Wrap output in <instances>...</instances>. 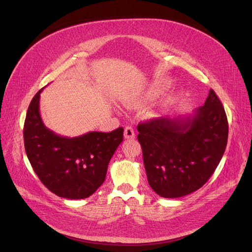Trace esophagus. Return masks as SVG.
I'll return each mask as SVG.
<instances>
[{"mask_svg": "<svg viewBox=\"0 0 252 252\" xmlns=\"http://www.w3.org/2000/svg\"><path fill=\"white\" fill-rule=\"evenodd\" d=\"M124 136L125 138L127 139H130V138H134L135 137V131L134 129L131 127V126H127L124 130Z\"/></svg>", "mask_w": 252, "mask_h": 252, "instance_id": "1", "label": "esophagus"}]
</instances>
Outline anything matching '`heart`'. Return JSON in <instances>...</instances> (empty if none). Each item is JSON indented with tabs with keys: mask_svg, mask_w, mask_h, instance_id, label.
<instances>
[{
	"mask_svg": "<svg viewBox=\"0 0 252 252\" xmlns=\"http://www.w3.org/2000/svg\"><path fill=\"white\" fill-rule=\"evenodd\" d=\"M168 88V83L166 80H159V82L155 83L153 88L151 89V91L149 93L150 96H156L160 93H162L163 91ZM128 104H131V102H128Z\"/></svg>",
	"mask_w": 252,
	"mask_h": 252,
	"instance_id": "obj_1",
	"label": "heart"
}]
</instances>
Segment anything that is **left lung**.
Segmentation results:
<instances>
[{
  "instance_id": "1",
  "label": "left lung",
  "mask_w": 252,
  "mask_h": 252,
  "mask_svg": "<svg viewBox=\"0 0 252 252\" xmlns=\"http://www.w3.org/2000/svg\"><path fill=\"white\" fill-rule=\"evenodd\" d=\"M148 182L165 198L194 192L213 175L227 144L228 124L212 89L194 112L153 119L137 126Z\"/></svg>"
}]
</instances>
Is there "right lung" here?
Wrapping results in <instances>:
<instances>
[{"label":"right lung","mask_w":252,"mask_h":252,"mask_svg":"<svg viewBox=\"0 0 252 252\" xmlns=\"http://www.w3.org/2000/svg\"><path fill=\"white\" fill-rule=\"evenodd\" d=\"M41 89L29 105L24 127L26 153L40 181L60 197L82 199L92 195L105 180L107 166L124 129L90 131L66 137L48 129L39 112Z\"/></svg>","instance_id":"1"}]
</instances>
